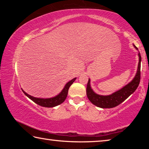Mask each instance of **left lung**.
Here are the masks:
<instances>
[{
	"mask_svg": "<svg viewBox=\"0 0 149 149\" xmlns=\"http://www.w3.org/2000/svg\"><path fill=\"white\" fill-rule=\"evenodd\" d=\"M136 49H138L134 45ZM137 71L132 81L123 87L122 89L114 92L110 95H100L95 93L91 87L90 79H89L87 85V96L89 100L93 104L102 108H111L117 107L127 99L132 93L135 91L140 83L141 79V56L139 52Z\"/></svg>",
	"mask_w": 149,
	"mask_h": 149,
	"instance_id": "left-lung-1",
	"label": "left lung"
}]
</instances>
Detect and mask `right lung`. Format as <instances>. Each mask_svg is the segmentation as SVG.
<instances>
[{
	"mask_svg": "<svg viewBox=\"0 0 149 149\" xmlns=\"http://www.w3.org/2000/svg\"><path fill=\"white\" fill-rule=\"evenodd\" d=\"M76 79V77L74 78V79L70 80L69 82H68L66 84H65V87L62 91L60 92L58 95H56V97H54L52 98H49V99H41V98H37L32 97V96L29 95L26 93L22 89L23 92L25 95H26L27 97L29 98L30 99L33 100L34 102L36 103L38 105L41 106V107H47V108H51V107H54L56 106L59 105L64 101L65 99H66L68 93V89L71 86V85L74 82V81Z\"/></svg>",
	"mask_w": 149,
	"mask_h": 149,
	"instance_id": "obj_1",
	"label": "right lung"
}]
</instances>
